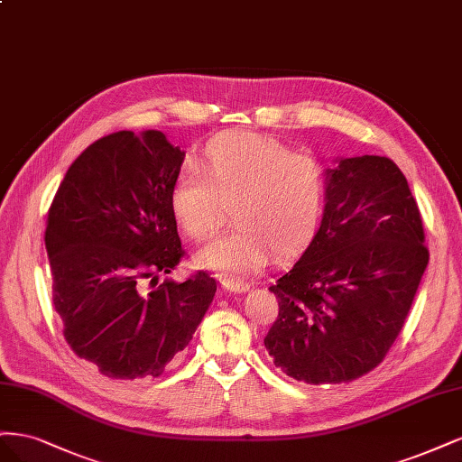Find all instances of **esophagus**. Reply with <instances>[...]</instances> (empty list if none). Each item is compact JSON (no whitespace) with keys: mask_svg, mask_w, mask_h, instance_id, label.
<instances>
[{"mask_svg":"<svg viewBox=\"0 0 462 462\" xmlns=\"http://www.w3.org/2000/svg\"><path fill=\"white\" fill-rule=\"evenodd\" d=\"M222 288H225L228 293H245V291H249L247 282H237V280H225V282H222Z\"/></svg>","mask_w":462,"mask_h":462,"instance_id":"34e87169","label":"esophagus"}]
</instances>
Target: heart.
<instances>
[{
  "label": "heart",
  "instance_id": "1",
  "mask_svg": "<svg viewBox=\"0 0 462 462\" xmlns=\"http://www.w3.org/2000/svg\"><path fill=\"white\" fill-rule=\"evenodd\" d=\"M201 174L182 171L171 211L191 240H205L230 205L232 228L196 255V264L230 278L261 271L273 251L286 257L317 226L324 198L320 162L253 132L220 134L205 145Z\"/></svg>",
  "mask_w": 462,
  "mask_h": 462
}]
</instances>
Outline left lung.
Segmentation results:
<instances>
[{"instance_id":"1","label":"left lung","mask_w":462,"mask_h":462,"mask_svg":"<svg viewBox=\"0 0 462 462\" xmlns=\"http://www.w3.org/2000/svg\"><path fill=\"white\" fill-rule=\"evenodd\" d=\"M407 178L388 157H337L324 169L320 226L269 290L278 319L264 337L297 382L341 383L376 368L403 328L428 266Z\"/></svg>"}]
</instances>
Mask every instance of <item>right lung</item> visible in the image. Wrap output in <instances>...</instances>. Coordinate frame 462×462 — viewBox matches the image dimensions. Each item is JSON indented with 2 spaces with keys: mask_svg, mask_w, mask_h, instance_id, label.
I'll return each instance as SVG.
<instances>
[{
  "mask_svg": "<svg viewBox=\"0 0 462 462\" xmlns=\"http://www.w3.org/2000/svg\"><path fill=\"white\" fill-rule=\"evenodd\" d=\"M184 157L161 130L109 134L72 162L50 207L46 249L65 339L113 380L161 376L213 303L209 274L159 282L184 253L171 211Z\"/></svg>",
  "mask_w": 462,
  "mask_h": 462,
  "instance_id": "right-lung-1",
  "label": "right lung"
}]
</instances>
